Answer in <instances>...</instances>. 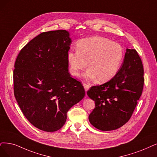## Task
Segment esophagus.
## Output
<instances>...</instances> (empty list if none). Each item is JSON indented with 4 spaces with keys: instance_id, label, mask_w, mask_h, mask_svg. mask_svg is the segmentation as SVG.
Returning a JSON list of instances; mask_svg holds the SVG:
<instances>
[{
    "instance_id": "1",
    "label": "esophagus",
    "mask_w": 157,
    "mask_h": 157,
    "mask_svg": "<svg viewBox=\"0 0 157 157\" xmlns=\"http://www.w3.org/2000/svg\"><path fill=\"white\" fill-rule=\"evenodd\" d=\"M83 86H84V89H85V92H86V91H87V90L89 89V85L86 84V83H83Z\"/></svg>"
}]
</instances>
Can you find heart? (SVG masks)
I'll return each mask as SVG.
<instances>
[{
  "label": "heart",
  "instance_id": "1",
  "mask_svg": "<svg viewBox=\"0 0 157 157\" xmlns=\"http://www.w3.org/2000/svg\"><path fill=\"white\" fill-rule=\"evenodd\" d=\"M124 51L120 44L102 37H92L80 40L77 50H71L68 59L71 72L78 76L88 66L86 78H97L98 82H106L114 78L121 67Z\"/></svg>",
  "mask_w": 157,
  "mask_h": 157
}]
</instances>
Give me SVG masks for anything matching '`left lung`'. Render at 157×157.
<instances>
[{"label": "left lung", "mask_w": 157, "mask_h": 157, "mask_svg": "<svg viewBox=\"0 0 157 157\" xmlns=\"http://www.w3.org/2000/svg\"><path fill=\"white\" fill-rule=\"evenodd\" d=\"M144 67L135 49H127L118 74L108 82L91 86L89 97L95 101L90 123L101 131L117 129L129 120L142 95Z\"/></svg>", "instance_id": "8db88e82"}]
</instances>
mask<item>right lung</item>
Wrapping results in <instances>:
<instances>
[{
  "label": "right lung",
  "mask_w": 157,
  "mask_h": 157,
  "mask_svg": "<svg viewBox=\"0 0 157 157\" xmlns=\"http://www.w3.org/2000/svg\"><path fill=\"white\" fill-rule=\"evenodd\" d=\"M69 33L43 32L20 51L15 62L13 90L25 117L46 132L60 129L67 113L85 95L81 82L68 71Z\"/></svg>",
  "instance_id": "right-lung-1"
}]
</instances>
